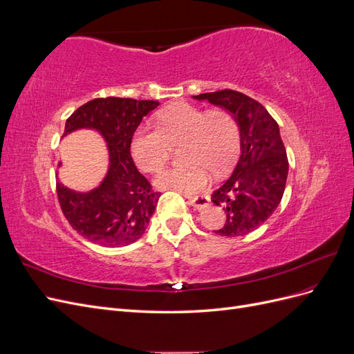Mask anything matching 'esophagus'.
Instances as JSON below:
<instances>
[{
  "mask_svg": "<svg viewBox=\"0 0 354 354\" xmlns=\"http://www.w3.org/2000/svg\"><path fill=\"white\" fill-rule=\"evenodd\" d=\"M189 203L195 209H202L209 205V198L205 195H201V196H190L189 198Z\"/></svg>",
  "mask_w": 354,
  "mask_h": 354,
  "instance_id": "esophagus-1",
  "label": "esophagus"
}]
</instances>
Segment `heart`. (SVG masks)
<instances>
[{
  "label": "heart",
  "mask_w": 354,
  "mask_h": 354,
  "mask_svg": "<svg viewBox=\"0 0 354 354\" xmlns=\"http://www.w3.org/2000/svg\"><path fill=\"white\" fill-rule=\"evenodd\" d=\"M156 127H138L131 138V155L138 168L156 173L169 158L171 145L183 146V167L160 171L155 183L162 189L183 194L207 187L209 174L216 176L234 162L241 147L239 125L224 109H202L190 103H177L156 115Z\"/></svg>",
  "instance_id": "obj_1"
}]
</instances>
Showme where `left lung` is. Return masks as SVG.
Instances as JSON below:
<instances>
[{"mask_svg": "<svg viewBox=\"0 0 354 354\" xmlns=\"http://www.w3.org/2000/svg\"><path fill=\"white\" fill-rule=\"evenodd\" d=\"M229 111L241 131V156L232 176L211 201L226 212L220 236H242L259 229L279 205L288 177V158L279 127L264 106L234 90L195 95Z\"/></svg>", "mask_w": 354, "mask_h": 354, "instance_id": "left-lung-1", "label": "left lung"}]
</instances>
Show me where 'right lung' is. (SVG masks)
Masks as SVG:
<instances>
[{
    "instance_id": "1",
    "label": "right lung",
    "mask_w": 354,
    "mask_h": 354,
    "mask_svg": "<svg viewBox=\"0 0 354 354\" xmlns=\"http://www.w3.org/2000/svg\"><path fill=\"white\" fill-rule=\"evenodd\" d=\"M158 104L156 100L100 97L80 106L66 120L65 134L95 128L109 147V173L97 189L77 194L56 183L63 216L93 243L108 248L130 245L142 236L155 212L160 192L137 169L130 147L137 127Z\"/></svg>"
}]
</instances>
